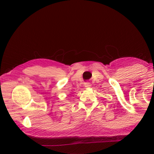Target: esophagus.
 Returning <instances> with one entry per match:
<instances>
[{"mask_svg": "<svg viewBox=\"0 0 154 154\" xmlns=\"http://www.w3.org/2000/svg\"><path fill=\"white\" fill-rule=\"evenodd\" d=\"M84 85H85V87L86 88H90V87H91V84H90V83H85Z\"/></svg>", "mask_w": 154, "mask_h": 154, "instance_id": "1", "label": "esophagus"}]
</instances>
